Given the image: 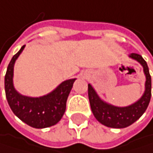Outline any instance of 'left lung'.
Listing matches in <instances>:
<instances>
[{
    "label": "left lung",
    "instance_id": "obj_1",
    "mask_svg": "<svg viewBox=\"0 0 153 153\" xmlns=\"http://www.w3.org/2000/svg\"><path fill=\"white\" fill-rule=\"evenodd\" d=\"M131 58L138 61L143 66V72L146 76L145 91L142 97L135 103L128 107H116L108 104L98 97L95 89L88 84V98L93 115L101 124L115 128L128 127L138 120L147 109L152 97V78L149 67L140 55L132 53L128 56Z\"/></svg>",
    "mask_w": 153,
    "mask_h": 153
}]
</instances>
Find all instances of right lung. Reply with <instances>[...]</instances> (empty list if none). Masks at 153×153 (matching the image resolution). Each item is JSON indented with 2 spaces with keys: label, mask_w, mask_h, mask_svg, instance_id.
<instances>
[{
  "label": "right lung",
  "mask_w": 153,
  "mask_h": 153,
  "mask_svg": "<svg viewBox=\"0 0 153 153\" xmlns=\"http://www.w3.org/2000/svg\"><path fill=\"white\" fill-rule=\"evenodd\" d=\"M25 45L15 54L7 67L4 78V88L8 104L22 121L35 128H44L56 125L65 111L66 100L76 78L68 79L47 95L32 97L21 95L13 86V66Z\"/></svg>",
  "instance_id": "add662e5"
}]
</instances>
